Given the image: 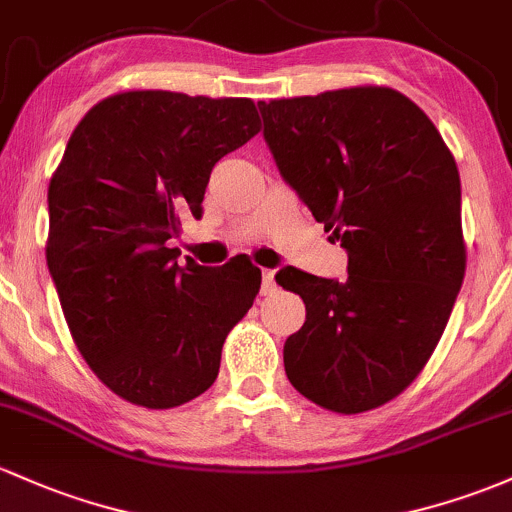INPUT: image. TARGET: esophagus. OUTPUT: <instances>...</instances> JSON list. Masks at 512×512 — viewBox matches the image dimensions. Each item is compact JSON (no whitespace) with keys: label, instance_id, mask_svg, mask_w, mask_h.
Returning a JSON list of instances; mask_svg holds the SVG:
<instances>
[{"label":"esophagus","instance_id":"obj_1","mask_svg":"<svg viewBox=\"0 0 512 512\" xmlns=\"http://www.w3.org/2000/svg\"><path fill=\"white\" fill-rule=\"evenodd\" d=\"M261 295H271L276 293V273L273 271H263L261 276Z\"/></svg>","mask_w":512,"mask_h":512}]
</instances>
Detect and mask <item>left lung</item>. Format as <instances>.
<instances>
[{
    "mask_svg": "<svg viewBox=\"0 0 512 512\" xmlns=\"http://www.w3.org/2000/svg\"><path fill=\"white\" fill-rule=\"evenodd\" d=\"M280 175L349 254L344 283L283 268L305 302L288 381L324 410L381 408L420 376L466 273L461 183L437 126L381 85L258 102Z\"/></svg>",
    "mask_w": 512,
    "mask_h": 512,
    "instance_id": "1",
    "label": "left lung"
}]
</instances>
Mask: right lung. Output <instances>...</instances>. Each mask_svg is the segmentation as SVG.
I'll use <instances>...</instances> for the list:
<instances>
[{
	"label": "right lung",
	"instance_id": "right-lung-1",
	"mask_svg": "<svg viewBox=\"0 0 512 512\" xmlns=\"http://www.w3.org/2000/svg\"><path fill=\"white\" fill-rule=\"evenodd\" d=\"M258 131L249 97L126 90L65 146L48 185V271L82 359L126 403L168 410L205 393L254 305V263L178 266L168 239L185 214L200 219L214 163Z\"/></svg>",
	"mask_w": 512,
	"mask_h": 512
}]
</instances>
